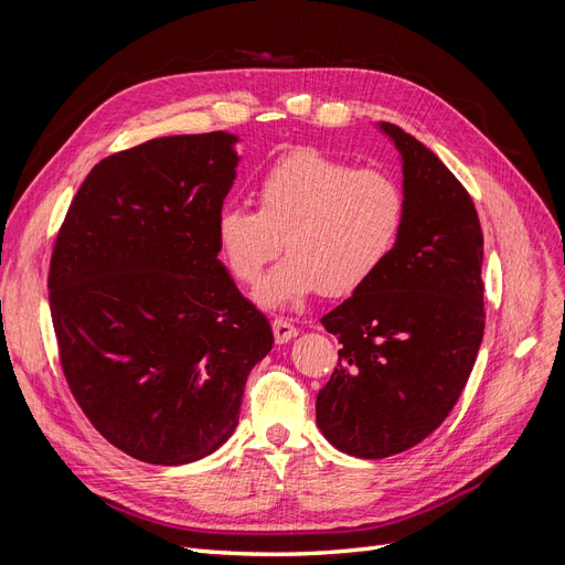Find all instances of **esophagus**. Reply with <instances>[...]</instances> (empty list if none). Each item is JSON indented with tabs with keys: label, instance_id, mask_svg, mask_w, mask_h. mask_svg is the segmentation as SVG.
I'll return each mask as SVG.
<instances>
[{
	"label": "esophagus",
	"instance_id": "esophagus-1",
	"mask_svg": "<svg viewBox=\"0 0 565 565\" xmlns=\"http://www.w3.org/2000/svg\"><path fill=\"white\" fill-rule=\"evenodd\" d=\"M297 334H299V330L289 320H285V318L273 320V337H276L278 344H287V341L295 339Z\"/></svg>",
	"mask_w": 565,
	"mask_h": 565
}]
</instances>
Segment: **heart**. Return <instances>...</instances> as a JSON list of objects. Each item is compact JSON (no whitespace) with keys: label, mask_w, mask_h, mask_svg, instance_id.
I'll list each match as a JSON object with an SVG mask.
<instances>
[{"label":"heart","mask_w":565,"mask_h":565,"mask_svg":"<svg viewBox=\"0 0 565 565\" xmlns=\"http://www.w3.org/2000/svg\"><path fill=\"white\" fill-rule=\"evenodd\" d=\"M256 210L226 207L216 243L231 276L252 285L285 247L287 259L256 289L268 309L318 292L351 295L388 262L405 226L407 200L384 169H355L316 148L273 162L254 188Z\"/></svg>","instance_id":"obj_1"}]
</instances>
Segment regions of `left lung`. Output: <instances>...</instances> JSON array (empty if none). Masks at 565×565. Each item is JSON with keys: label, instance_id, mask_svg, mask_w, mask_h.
Listing matches in <instances>:
<instances>
[{"label": "left lung", "instance_id": "obj_1", "mask_svg": "<svg viewBox=\"0 0 565 565\" xmlns=\"http://www.w3.org/2000/svg\"><path fill=\"white\" fill-rule=\"evenodd\" d=\"M377 127L401 152L405 226L377 276L322 316L341 349L316 398L322 436L363 459L398 455L438 429L469 380L486 328L473 200L415 136Z\"/></svg>", "mask_w": 565, "mask_h": 565}]
</instances>
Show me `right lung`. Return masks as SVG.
<instances>
[{"instance_id":"add662e5","label":"right lung","mask_w":565,"mask_h":565,"mask_svg":"<svg viewBox=\"0 0 565 565\" xmlns=\"http://www.w3.org/2000/svg\"><path fill=\"white\" fill-rule=\"evenodd\" d=\"M235 143L228 131L162 136L100 160L51 254L67 386L100 436L148 465L224 446L273 347L266 316L218 262Z\"/></svg>"}]
</instances>
